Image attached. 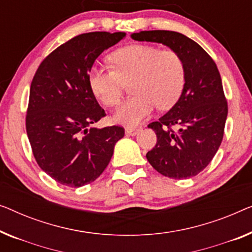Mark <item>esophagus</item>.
Listing matches in <instances>:
<instances>
[{
	"label": "esophagus",
	"instance_id": "esophagus-1",
	"mask_svg": "<svg viewBox=\"0 0 252 252\" xmlns=\"http://www.w3.org/2000/svg\"><path fill=\"white\" fill-rule=\"evenodd\" d=\"M140 130H141V128H133V127H127V128L125 129V133L127 135H129V136H135V135L138 134Z\"/></svg>",
	"mask_w": 252,
	"mask_h": 252
}]
</instances>
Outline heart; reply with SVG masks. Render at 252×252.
Wrapping results in <instances>:
<instances>
[{"label":"heart","mask_w":252,"mask_h":252,"mask_svg":"<svg viewBox=\"0 0 252 252\" xmlns=\"http://www.w3.org/2000/svg\"><path fill=\"white\" fill-rule=\"evenodd\" d=\"M112 69L93 65L89 85L94 96L105 107H115L122 99L124 86L129 84L134 94L115 112L114 120L136 126L151 114L155 105L168 109L180 99L185 85V65L173 50L134 44L110 56Z\"/></svg>","instance_id":"obj_1"}]
</instances>
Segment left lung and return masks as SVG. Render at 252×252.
<instances>
[{
    "instance_id": "obj_1",
    "label": "left lung",
    "mask_w": 252,
    "mask_h": 252,
    "mask_svg": "<svg viewBox=\"0 0 252 252\" xmlns=\"http://www.w3.org/2000/svg\"><path fill=\"white\" fill-rule=\"evenodd\" d=\"M132 38L161 43L183 60L184 90L166 115L149 124L157 135V144L147 159L166 177L195 176L209 165L224 136L227 101L217 65L198 43L181 32L145 31L134 32ZM174 126L179 129L175 131Z\"/></svg>"
}]
</instances>
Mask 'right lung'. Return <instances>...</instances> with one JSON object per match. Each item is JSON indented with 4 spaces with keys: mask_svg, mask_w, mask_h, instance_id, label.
Here are the masks:
<instances>
[{
    "mask_svg": "<svg viewBox=\"0 0 252 252\" xmlns=\"http://www.w3.org/2000/svg\"><path fill=\"white\" fill-rule=\"evenodd\" d=\"M125 36L122 32L76 36L51 52L32 78L26 115L32 155L42 170L65 187L95 181L125 135L120 126L91 127L105 112L87 78L96 58Z\"/></svg>",
    "mask_w": 252,
    "mask_h": 252,
    "instance_id": "1",
    "label": "right lung"
}]
</instances>
